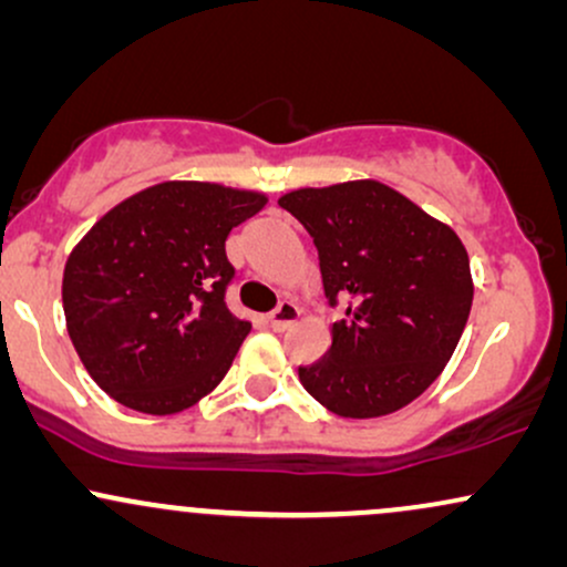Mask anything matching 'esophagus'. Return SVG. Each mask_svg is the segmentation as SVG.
<instances>
[{"mask_svg":"<svg viewBox=\"0 0 567 567\" xmlns=\"http://www.w3.org/2000/svg\"><path fill=\"white\" fill-rule=\"evenodd\" d=\"M298 317H301V309H298L296 303L282 301V303H279L277 309L269 315V322H271V328H275V330H288L290 324L298 322Z\"/></svg>","mask_w":567,"mask_h":567,"instance_id":"34e87169","label":"esophagus"}]
</instances>
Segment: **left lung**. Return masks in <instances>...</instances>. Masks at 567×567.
Returning <instances> with one entry per match:
<instances>
[{
  "label": "left lung",
  "instance_id": "left-lung-1",
  "mask_svg": "<svg viewBox=\"0 0 567 567\" xmlns=\"http://www.w3.org/2000/svg\"><path fill=\"white\" fill-rule=\"evenodd\" d=\"M279 207L315 239L330 306L343 303L303 389L343 419H379L437 381L472 309L466 247L451 226L379 181L298 188Z\"/></svg>",
  "mask_w": 567,
  "mask_h": 567
}]
</instances>
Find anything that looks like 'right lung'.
Wrapping results in <instances>:
<instances>
[{"label":"right lung","instance_id":"obj_1","mask_svg":"<svg viewBox=\"0 0 567 567\" xmlns=\"http://www.w3.org/2000/svg\"><path fill=\"white\" fill-rule=\"evenodd\" d=\"M264 194L167 181L133 194L84 234L63 271L71 343L106 394L148 415L197 405L250 333L226 306V239Z\"/></svg>","mask_w":567,"mask_h":567}]
</instances>
